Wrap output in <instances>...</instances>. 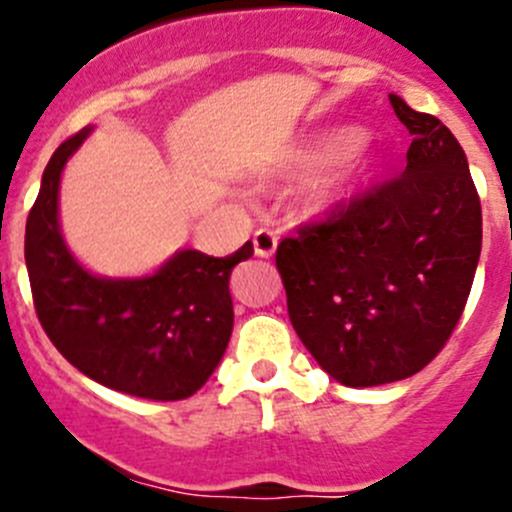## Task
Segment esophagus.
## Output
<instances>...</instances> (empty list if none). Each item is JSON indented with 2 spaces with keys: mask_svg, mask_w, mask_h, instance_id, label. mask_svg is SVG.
I'll return each instance as SVG.
<instances>
[{
  "mask_svg": "<svg viewBox=\"0 0 512 512\" xmlns=\"http://www.w3.org/2000/svg\"><path fill=\"white\" fill-rule=\"evenodd\" d=\"M252 247H255L257 257H272L277 250V237L272 230H257L255 237H252Z\"/></svg>",
  "mask_w": 512,
  "mask_h": 512,
  "instance_id": "1",
  "label": "esophagus"
}]
</instances>
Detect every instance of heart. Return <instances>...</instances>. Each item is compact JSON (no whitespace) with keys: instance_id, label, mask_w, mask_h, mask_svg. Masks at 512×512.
<instances>
[{"instance_id":"1","label":"heart","mask_w":512,"mask_h":512,"mask_svg":"<svg viewBox=\"0 0 512 512\" xmlns=\"http://www.w3.org/2000/svg\"><path fill=\"white\" fill-rule=\"evenodd\" d=\"M374 146L354 128H339L307 143L289 160L287 173L309 175L294 198V208L304 220H327L337 215L356 190L376 170Z\"/></svg>"}]
</instances>
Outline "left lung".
Returning <instances> with one entry per match:
<instances>
[{"label":"left lung","instance_id":"1","mask_svg":"<svg viewBox=\"0 0 512 512\" xmlns=\"http://www.w3.org/2000/svg\"><path fill=\"white\" fill-rule=\"evenodd\" d=\"M414 136L406 168L327 223L277 247L287 312L339 384L381 386L421 371L461 319L483 218L468 158L436 116L389 96Z\"/></svg>","mask_w":512,"mask_h":512}]
</instances>
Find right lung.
<instances>
[{"instance_id":"right-lung-1","label":"right lung","mask_w":512,"mask_h":512,"mask_svg":"<svg viewBox=\"0 0 512 512\" xmlns=\"http://www.w3.org/2000/svg\"><path fill=\"white\" fill-rule=\"evenodd\" d=\"M91 131L86 126L56 148L29 213L24 260L36 314L64 359L101 386L138 399H188L230 342L227 282L232 267L252 257V242L230 257L183 247L151 275L91 272L69 250L59 220L61 175Z\"/></svg>"}]
</instances>
